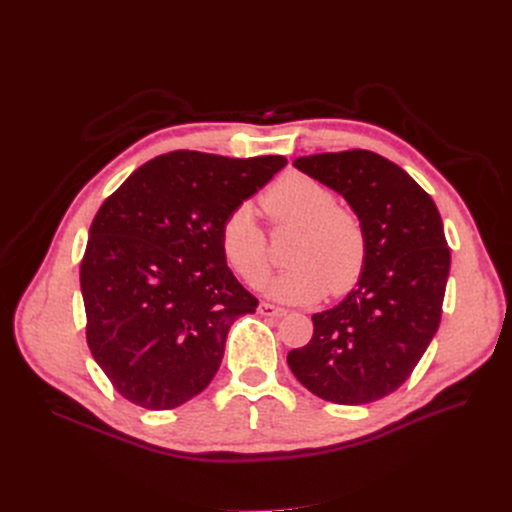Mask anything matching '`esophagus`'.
<instances>
[{
    "label": "esophagus",
    "mask_w": 512,
    "mask_h": 512,
    "mask_svg": "<svg viewBox=\"0 0 512 512\" xmlns=\"http://www.w3.org/2000/svg\"><path fill=\"white\" fill-rule=\"evenodd\" d=\"M257 311H259L261 315H265V317H282V315H286V309L276 307V305H270V303H261V305L257 307Z\"/></svg>",
    "instance_id": "obj_1"
}]
</instances>
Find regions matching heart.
Masks as SVG:
<instances>
[{
	"label": "heart",
	"mask_w": 512,
	"mask_h": 512,
	"mask_svg": "<svg viewBox=\"0 0 512 512\" xmlns=\"http://www.w3.org/2000/svg\"><path fill=\"white\" fill-rule=\"evenodd\" d=\"M276 228L299 230L288 251V272L265 284L270 299L292 305L319 301L330 290H351L367 261V234L351 209L338 205L332 188L303 174H288L261 195ZM220 249L232 272L259 286L270 272L267 238L249 203L234 207L220 228Z\"/></svg>",
	"instance_id": "1"
}]
</instances>
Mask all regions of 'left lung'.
<instances>
[{
	"instance_id": "8db88e82",
	"label": "left lung",
	"mask_w": 512,
	"mask_h": 512,
	"mask_svg": "<svg viewBox=\"0 0 512 512\" xmlns=\"http://www.w3.org/2000/svg\"><path fill=\"white\" fill-rule=\"evenodd\" d=\"M292 164L351 205L367 234V261L357 286L311 317L313 338L288 353V367L319 398L367 405L409 380L438 332L450 272L440 211L405 170L373 151Z\"/></svg>"
}]
</instances>
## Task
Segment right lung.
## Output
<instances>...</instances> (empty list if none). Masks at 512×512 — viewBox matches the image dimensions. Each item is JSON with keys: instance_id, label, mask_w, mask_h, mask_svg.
Segmentation results:
<instances>
[{"instance_id": "add662e5", "label": "right lung", "mask_w": 512, "mask_h": 512, "mask_svg": "<svg viewBox=\"0 0 512 512\" xmlns=\"http://www.w3.org/2000/svg\"><path fill=\"white\" fill-rule=\"evenodd\" d=\"M284 166L282 155L172 151L103 201L80 290L91 355L126 400L174 409L218 373L230 326L259 305L230 272L220 228Z\"/></svg>"}]
</instances>
